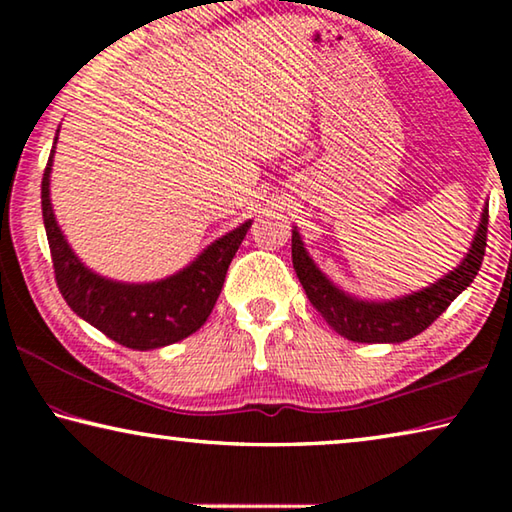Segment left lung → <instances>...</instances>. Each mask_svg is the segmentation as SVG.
Listing matches in <instances>:
<instances>
[{
    "label": "left lung",
    "instance_id": "left-lung-1",
    "mask_svg": "<svg viewBox=\"0 0 512 512\" xmlns=\"http://www.w3.org/2000/svg\"><path fill=\"white\" fill-rule=\"evenodd\" d=\"M485 239H488V203L483 207L472 246L454 271L422 291L384 302L352 298L350 293L334 287L309 257L296 228L291 237V257L309 302L336 334L357 343H402L424 332L452 305L458 293H463L474 282L485 255Z\"/></svg>",
    "mask_w": 512,
    "mask_h": 512
}]
</instances>
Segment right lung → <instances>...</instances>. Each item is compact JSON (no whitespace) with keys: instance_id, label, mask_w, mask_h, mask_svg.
Masks as SVG:
<instances>
[{"instance_id":"1","label":"right lung","mask_w":512,"mask_h":512,"mask_svg":"<svg viewBox=\"0 0 512 512\" xmlns=\"http://www.w3.org/2000/svg\"><path fill=\"white\" fill-rule=\"evenodd\" d=\"M58 140V137H56ZM56 144V142H54ZM51 149L42 176V219L54 262L56 284L76 316L88 320L119 345L155 350L194 334L212 314L232 257L244 241L250 221L207 246L192 264L167 280L126 284L92 273L60 232L49 198Z\"/></svg>"}]
</instances>
